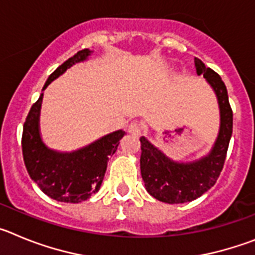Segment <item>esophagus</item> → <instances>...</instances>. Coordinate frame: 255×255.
Returning a JSON list of instances; mask_svg holds the SVG:
<instances>
[{"label":"esophagus","mask_w":255,"mask_h":255,"mask_svg":"<svg viewBox=\"0 0 255 255\" xmlns=\"http://www.w3.org/2000/svg\"><path fill=\"white\" fill-rule=\"evenodd\" d=\"M128 131L132 135H139L141 132V125L136 123V121H134V123H131L128 126Z\"/></svg>","instance_id":"1"}]
</instances>
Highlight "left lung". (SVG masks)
Instances as JSON below:
<instances>
[{
    "instance_id": "obj_1",
    "label": "left lung",
    "mask_w": 255,
    "mask_h": 255,
    "mask_svg": "<svg viewBox=\"0 0 255 255\" xmlns=\"http://www.w3.org/2000/svg\"><path fill=\"white\" fill-rule=\"evenodd\" d=\"M197 74L213 88L220 106V131L211 152L198 161L176 162L155 148L147 138H140V172L144 185L153 198L168 204L197 199L215 185L224 168L227 148L233 135V110L221 76L194 58Z\"/></svg>"
}]
</instances>
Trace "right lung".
<instances>
[{"label":"right lung","mask_w":255,"mask_h":255,"mask_svg":"<svg viewBox=\"0 0 255 255\" xmlns=\"http://www.w3.org/2000/svg\"><path fill=\"white\" fill-rule=\"evenodd\" d=\"M91 53L88 48L82 49L65 61L49 75L43 91L69 67L85 61ZM42 100L43 93L31 106L22 128L21 148L26 171L40 190L52 199L64 203L84 202L100 190L107 170L108 157L116 152L125 131L117 130L70 153L49 149L39 134Z\"/></svg>","instance_id":"obj_1"}]
</instances>
